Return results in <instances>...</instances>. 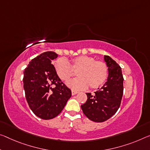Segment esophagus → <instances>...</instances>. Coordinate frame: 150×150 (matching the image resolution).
<instances>
[{"label": "esophagus", "instance_id": "obj_1", "mask_svg": "<svg viewBox=\"0 0 150 150\" xmlns=\"http://www.w3.org/2000/svg\"><path fill=\"white\" fill-rule=\"evenodd\" d=\"M78 93V91H75V90H71V93H72L73 96H75V94H77Z\"/></svg>", "mask_w": 150, "mask_h": 150}]
</instances>
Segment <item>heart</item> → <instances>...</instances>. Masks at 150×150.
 I'll return each mask as SVG.
<instances>
[{"instance_id": "1", "label": "heart", "mask_w": 150, "mask_h": 150, "mask_svg": "<svg viewBox=\"0 0 150 150\" xmlns=\"http://www.w3.org/2000/svg\"><path fill=\"white\" fill-rule=\"evenodd\" d=\"M54 66L59 78L65 83L69 81L77 71L79 77L69 83V86L75 90L83 89L87 85L91 89H97L105 83L109 75L105 63L87 55L76 57L70 63L63 58L58 59Z\"/></svg>"}]
</instances>
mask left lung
<instances>
[{
  "instance_id": "8db88e82",
  "label": "left lung",
  "mask_w": 150,
  "mask_h": 150,
  "mask_svg": "<svg viewBox=\"0 0 150 150\" xmlns=\"http://www.w3.org/2000/svg\"><path fill=\"white\" fill-rule=\"evenodd\" d=\"M108 67V81L100 89L87 93V100L81 105L83 112L95 122H103L112 117L120 108L123 93V77L120 66L110 57L104 56Z\"/></svg>"
}]
</instances>
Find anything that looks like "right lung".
Returning a JSON list of instances; mask_svg holds the SVG:
<instances>
[{
	"label": "right lung",
	"instance_id": "right-lung-1",
	"mask_svg": "<svg viewBox=\"0 0 150 150\" xmlns=\"http://www.w3.org/2000/svg\"><path fill=\"white\" fill-rule=\"evenodd\" d=\"M57 54L47 51L33 59L24 71L23 87L28 106L37 117L51 120L57 116L71 97L51 61Z\"/></svg>",
	"mask_w": 150,
	"mask_h": 150
}]
</instances>
